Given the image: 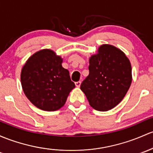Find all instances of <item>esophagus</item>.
Listing matches in <instances>:
<instances>
[{
    "mask_svg": "<svg viewBox=\"0 0 153 153\" xmlns=\"http://www.w3.org/2000/svg\"><path fill=\"white\" fill-rule=\"evenodd\" d=\"M75 85H76V87H77V88H79L80 85H81V82H75Z\"/></svg>",
    "mask_w": 153,
    "mask_h": 153,
    "instance_id": "esophagus-1",
    "label": "esophagus"
}]
</instances>
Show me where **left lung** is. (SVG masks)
I'll return each instance as SVG.
<instances>
[{"instance_id":"8db88e82","label":"left lung","mask_w":153,"mask_h":153,"mask_svg":"<svg viewBox=\"0 0 153 153\" xmlns=\"http://www.w3.org/2000/svg\"><path fill=\"white\" fill-rule=\"evenodd\" d=\"M89 75L80 89L89 104L98 111L115 107L127 93L132 82L129 59L117 47L102 44L89 59Z\"/></svg>"}]
</instances>
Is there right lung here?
<instances>
[{"mask_svg":"<svg viewBox=\"0 0 153 153\" xmlns=\"http://www.w3.org/2000/svg\"><path fill=\"white\" fill-rule=\"evenodd\" d=\"M63 58L53 50L44 49L27 60L20 79L26 97L44 111H56L64 106L75 88L69 71L62 66Z\"/></svg>","mask_w":153,"mask_h":153,"instance_id":"add662e5","label":"right lung"}]
</instances>
